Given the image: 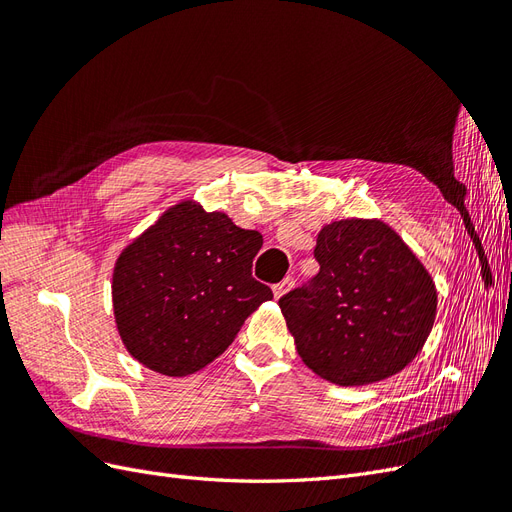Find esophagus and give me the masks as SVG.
<instances>
[{"label": "esophagus", "mask_w": 512, "mask_h": 512, "mask_svg": "<svg viewBox=\"0 0 512 512\" xmlns=\"http://www.w3.org/2000/svg\"><path fill=\"white\" fill-rule=\"evenodd\" d=\"M292 286H294V280H292V277H286L284 282H280V284H275V286H273V297H275V299H282L284 294H286Z\"/></svg>", "instance_id": "esophagus-1"}]
</instances>
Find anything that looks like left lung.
<instances>
[{"label": "left lung", "mask_w": 512, "mask_h": 512, "mask_svg": "<svg viewBox=\"0 0 512 512\" xmlns=\"http://www.w3.org/2000/svg\"><path fill=\"white\" fill-rule=\"evenodd\" d=\"M309 288L280 299L303 363L339 386H363L406 369L423 350L438 290L408 243L378 218L322 226Z\"/></svg>", "instance_id": "obj_1"}]
</instances>
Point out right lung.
I'll list each match as a JSON object with an SVG mask.
<instances>
[{"mask_svg": "<svg viewBox=\"0 0 512 512\" xmlns=\"http://www.w3.org/2000/svg\"><path fill=\"white\" fill-rule=\"evenodd\" d=\"M262 247L222 211L192 198L168 207L121 250L113 269V312L138 363L181 378L213 363L245 318L273 299L252 277Z\"/></svg>", "mask_w": 512, "mask_h": 512, "instance_id": "right-lung-1", "label": "right lung"}]
</instances>
